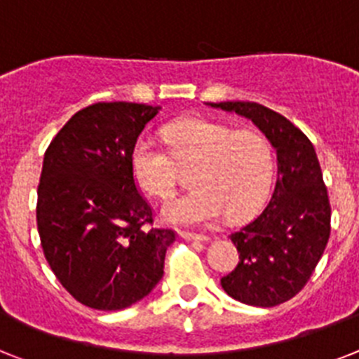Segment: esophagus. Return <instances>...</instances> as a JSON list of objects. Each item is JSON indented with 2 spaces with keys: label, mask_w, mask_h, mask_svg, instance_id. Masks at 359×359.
I'll list each match as a JSON object with an SVG mask.
<instances>
[{
  "label": "esophagus",
  "mask_w": 359,
  "mask_h": 359,
  "mask_svg": "<svg viewBox=\"0 0 359 359\" xmlns=\"http://www.w3.org/2000/svg\"><path fill=\"white\" fill-rule=\"evenodd\" d=\"M179 236L186 241H198V243H206L208 241L206 236H198V233H191V231H180Z\"/></svg>",
  "instance_id": "esophagus-1"
}]
</instances>
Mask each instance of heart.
I'll return each instance as SVG.
<instances>
[{
  "instance_id": "obj_1",
  "label": "heart",
  "mask_w": 359,
  "mask_h": 359,
  "mask_svg": "<svg viewBox=\"0 0 359 359\" xmlns=\"http://www.w3.org/2000/svg\"><path fill=\"white\" fill-rule=\"evenodd\" d=\"M170 153L149 138L131 151V173L146 194L170 198L179 186V168H195L194 194L165 204L162 217L173 224L198 226L221 219L243 221L263 206L272 189L273 149L254 129L236 131L224 123L186 118L165 126Z\"/></svg>"
}]
</instances>
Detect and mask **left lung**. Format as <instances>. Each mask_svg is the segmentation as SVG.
I'll return each mask as SVG.
<instances>
[{
	"label": "left lung",
	"instance_id": "obj_1",
	"mask_svg": "<svg viewBox=\"0 0 359 359\" xmlns=\"http://www.w3.org/2000/svg\"><path fill=\"white\" fill-rule=\"evenodd\" d=\"M252 120L277 155L270 203L230 239L236 270L221 279L224 292L252 306H276L305 287L330 237V203L318 155L306 135L283 114L255 102L208 104Z\"/></svg>",
	"mask_w": 359,
	"mask_h": 359
}]
</instances>
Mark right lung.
Listing matches in <instances>:
<instances>
[{
    "mask_svg": "<svg viewBox=\"0 0 359 359\" xmlns=\"http://www.w3.org/2000/svg\"><path fill=\"white\" fill-rule=\"evenodd\" d=\"M158 105L98 102L72 114L43 156L36 221L62 287L82 305L122 310L164 276L175 231L153 226L131 151Z\"/></svg>",
    "mask_w": 359,
    "mask_h": 359,
    "instance_id": "obj_1",
    "label": "right lung"
}]
</instances>
